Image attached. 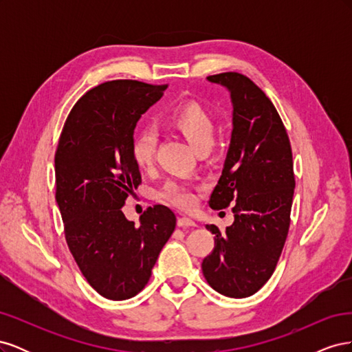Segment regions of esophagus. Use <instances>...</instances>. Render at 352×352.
<instances>
[{
    "instance_id": "obj_1",
    "label": "esophagus",
    "mask_w": 352,
    "mask_h": 352,
    "mask_svg": "<svg viewBox=\"0 0 352 352\" xmlns=\"http://www.w3.org/2000/svg\"><path fill=\"white\" fill-rule=\"evenodd\" d=\"M177 226L179 228H194V226H197V223L189 217H179L177 219Z\"/></svg>"
}]
</instances>
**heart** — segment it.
Returning a JSON list of instances; mask_svg holds the SVG:
<instances>
[{
	"label": "heart",
	"instance_id": "obj_1",
	"mask_svg": "<svg viewBox=\"0 0 352 352\" xmlns=\"http://www.w3.org/2000/svg\"><path fill=\"white\" fill-rule=\"evenodd\" d=\"M170 127L185 136V140L194 148L195 153H208L216 141V123L211 114L197 102H186L170 111L166 117ZM157 146V135L150 127L136 131L131 140V155L135 164L146 170L153 166ZM158 199L167 204L188 210L194 207L197 201L195 189L182 182L170 179L158 189Z\"/></svg>",
	"mask_w": 352,
	"mask_h": 352
}]
</instances>
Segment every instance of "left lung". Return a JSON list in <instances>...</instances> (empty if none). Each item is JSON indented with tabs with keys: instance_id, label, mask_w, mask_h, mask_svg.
I'll return each instance as SVG.
<instances>
[{
	"instance_id": "8db88e82",
	"label": "left lung",
	"mask_w": 352,
	"mask_h": 352,
	"mask_svg": "<svg viewBox=\"0 0 352 352\" xmlns=\"http://www.w3.org/2000/svg\"><path fill=\"white\" fill-rule=\"evenodd\" d=\"M208 82L225 87L233 105L228 155L208 204L232 208L235 220L214 233V250L202 260L212 289L230 298L254 295L270 279L291 223L295 189L291 142L278 110L257 85L236 72Z\"/></svg>"
}]
</instances>
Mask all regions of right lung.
I'll return each mask as SVG.
<instances>
[{"label": "right lung", "mask_w": 352, "mask_h": 352, "mask_svg": "<svg viewBox=\"0 0 352 352\" xmlns=\"http://www.w3.org/2000/svg\"><path fill=\"white\" fill-rule=\"evenodd\" d=\"M167 85L104 82L73 105L56 151V199L74 261L104 298L141 292L176 226L166 206L148 207L135 226L122 211L141 184L131 155L138 120Z\"/></svg>", "instance_id": "add662e5"}]
</instances>
